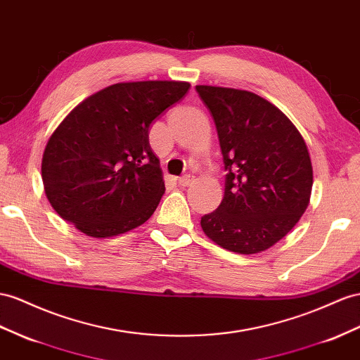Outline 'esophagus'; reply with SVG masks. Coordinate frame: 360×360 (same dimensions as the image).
<instances>
[{"instance_id": "obj_1", "label": "esophagus", "mask_w": 360, "mask_h": 360, "mask_svg": "<svg viewBox=\"0 0 360 360\" xmlns=\"http://www.w3.org/2000/svg\"><path fill=\"white\" fill-rule=\"evenodd\" d=\"M191 182H193V176H190V174H184V176H181L178 181L181 187H188L191 186Z\"/></svg>"}]
</instances>
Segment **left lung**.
<instances>
[{"label": "left lung", "mask_w": 360, "mask_h": 360, "mask_svg": "<svg viewBox=\"0 0 360 360\" xmlns=\"http://www.w3.org/2000/svg\"><path fill=\"white\" fill-rule=\"evenodd\" d=\"M224 155L225 196L202 231L237 254H259L290 233L307 210L313 169L302 135L271 101L250 91L198 85Z\"/></svg>", "instance_id": "8db88e82"}]
</instances>
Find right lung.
<instances>
[{"mask_svg":"<svg viewBox=\"0 0 360 360\" xmlns=\"http://www.w3.org/2000/svg\"><path fill=\"white\" fill-rule=\"evenodd\" d=\"M188 88L176 80L122 82L82 100L42 155L54 211L94 238L126 234L149 220L165 191L149 127Z\"/></svg>","mask_w":360,"mask_h":360,"instance_id":"1","label":"right lung"}]
</instances>
